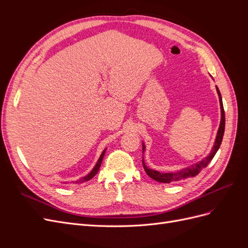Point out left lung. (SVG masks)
<instances>
[{
	"label": "left lung",
	"instance_id": "left-lung-1",
	"mask_svg": "<svg viewBox=\"0 0 248 248\" xmlns=\"http://www.w3.org/2000/svg\"><path fill=\"white\" fill-rule=\"evenodd\" d=\"M216 91H217V94H218V98H219L221 118H220V124H219V127H218V130H217L214 145L211 149V152H210L209 155L206 156L205 158H202L201 161H198L197 163L191 164L190 167H187V168L179 170L177 171H171V172H161V171H158V170H155L153 169L148 168L146 166V163H145L144 156H142V167H144L145 171L147 172V175L150 178H152L153 180H155V181L160 182V183H171V182L181 181V180H185L187 178L196 177L199 174V172L202 169H205L210 163V161L213 159V157L215 156L216 152L218 151V149L221 145L223 133H224V126H226V118H224L222 99H221V95H220V92H219L218 88H217V86H216ZM141 144H142V154H144L145 150H146V145H145L144 141H142Z\"/></svg>",
	"mask_w": 248,
	"mask_h": 248
}]
</instances>
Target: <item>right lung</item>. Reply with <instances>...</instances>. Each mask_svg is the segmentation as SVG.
Wrapping results in <instances>:
<instances>
[{"label":"right lung","mask_w":248,"mask_h":248,"mask_svg":"<svg viewBox=\"0 0 248 248\" xmlns=\"http://www.w3.org/2000/svg\"><path fill=\"white\" fill-rule=\"evenodd\" d=\"M106 151H107V148L103 150V152L101 153V155H100V157H99V159L97 160V162H96V164L94 166V168L92 169V170L89 172L88 175H86V176H84V177H81V178H79L78 180H77L76 182L73 181V183H76V184H81V183H85V182H88L89 180H91L97 172H98V170H99V169H100V166H101V162H102V159H103V157H104V154H106ZM62 183V182H61ZM63 183H65V184H67V182H63Z\"/></svg>","instance_id":"1"}]
</instances>
